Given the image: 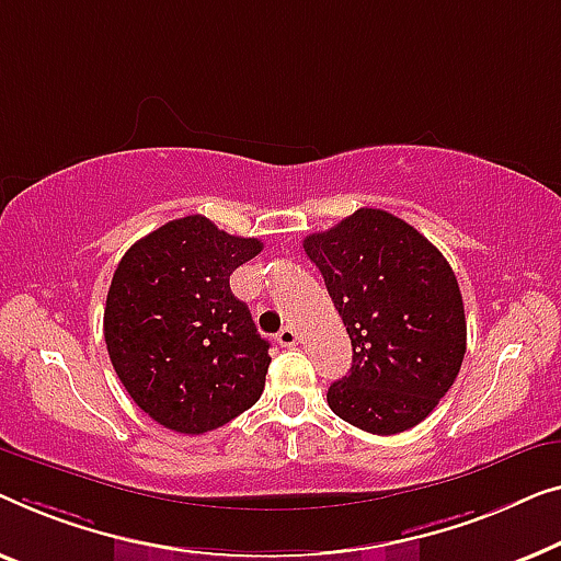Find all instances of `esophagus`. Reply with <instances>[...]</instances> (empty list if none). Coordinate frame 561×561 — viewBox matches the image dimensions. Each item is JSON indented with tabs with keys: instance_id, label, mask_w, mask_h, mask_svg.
Returning a JSON list of instances; mask_svg holds the SVG:
<instances>
[{
	"instance_id": "obj_1",
	"label": "esophagus",
	"mask_w": 561,
	"mask_h": 561,
	"mask_svg": "<svg viewBox=\"0 0 561 561\" xmlns=\"http://www.w3.org/2000/svg\"><path fill=\"white\" fill-rule=\"evenodd\" d=\"M297 341H299V337H297V330L295 328H282L279 330V333H277V343L282 345V348H291V345H297Z\"/></svg>"
}]
</instances>
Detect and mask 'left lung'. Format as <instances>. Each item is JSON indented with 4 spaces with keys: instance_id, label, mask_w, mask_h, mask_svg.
<instances>
[{
    "instance_id": "left-lung-1",
    "label": "left lung",
    "mask_w": 561,
    "mask_h": 561,
    "mask_svg": "<svg viewBox=\"0 0 561 561\" xmlns=\"http://www.w3.org/2000/svg\"><path fill=\"white\" fill-rule=\"evenodd\" d=\"M302 247L353 345L348 376L328 389L330 409L370 435L416 427L465 358L468 325L453 266L414 226L378 208L310 233Z\"/></svg>"
}]
</instances>
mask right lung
Instances as JSON below:
<instances>
[{
    "instance_id": "1",
    "label": "right lung",
    "mask_w": 561,
    "mask_h": 561,
    "mask_svg": "<svg viewBox=\"0 0 561 561\" xmlns=\"http://www.w3.org/2000/svg\"><path fill=\"white\" fill-rule=\"evenodd\" d=\"M262 247L185 216L139 239L116 266L106 351L134 404L162 427L203 435L262 397L270 341L228 284Z\"/></svg>"
}]
</instances>
